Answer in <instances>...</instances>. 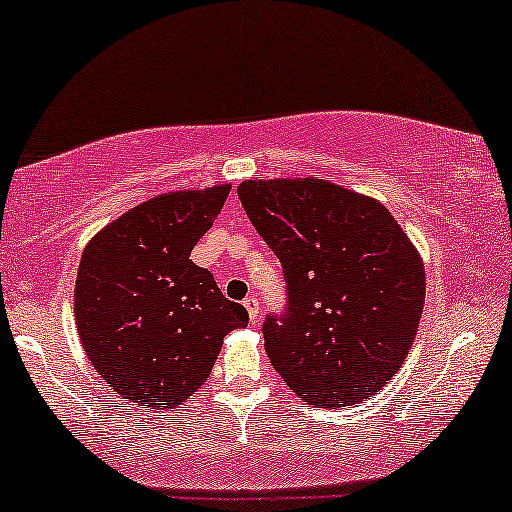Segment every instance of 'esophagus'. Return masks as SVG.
Instances as JSON below:
<instances>
[{
    "label": "esophagus",
    "instance_id": "obj_1",
    "mask_svg": "<svg viewBox=\"0 0 512 512\" xmlns=\"http://www.w3.org/2000/svg\"><path fill=\"white\" fill-rule=\"evenodd\" d=\"M245 309H247V313H249V320L256 325V322H258V297L249 295L247 300H245Z\"/></svg>",
    "mask_w": 512,
    "mask_h": 512
}]
</instances>
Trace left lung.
Listing matches in <instances>:
<instances>
[{"instance_id": "8db88e82", "label": "left lung", "mask_w": 512, "mask_h": 512, "mask_svg": "<svg viewBox=\"0 0 512 512\" xmlns=\"http://www.w3.org/2000/svg\"><path fill=\"white\" fill-rule=\"evenodd\" d=\"M238 196L286 277V309L263 325L274 371L309 405L361 403L414 343L419 251L382 203L327 180H245Z\"/></svg>"}]
</instances>
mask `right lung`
Instances as JSON below:
<instances>
[{
  "instance_id": "obj_1",
  "label": "right lung",
  "mask_w": 512,
  "mask_h": 512,
  "mask_svg": "<svg viewBox=\"0 0 512 512\" xmlns=\"http://www.w3.org/2000/svg\"><path fill=\"white\" fill-rule=\"evenodd\" d=\"M231 185L169 192L105 226L82 254L75 322L93 368L119 396L176 407L208 380L224 336L249 313L190 254Z\"/></svg>"
}]
</instances>
